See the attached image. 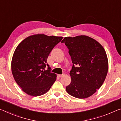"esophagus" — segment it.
I'll return each mask as SVG.
<instances>
[{"label":"esophagus","instance_id":"obj_1","mask_svg":"<svg viewBox=\"0 0 121 121\" xmlns=\"http://www.w3.org/2000/svg\"><path fill=\"white\" fill-rule=\"evenodd\" d=\"M65 75V74H61V75H59V78H62L63 76H64Z\"/></svg>","mask_w":121,"mask_h":121}]
</instances>
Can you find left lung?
I'll return each mask as SVG.
<instances>
[{"label": "left lung", "instance_id": "1", "mask_svg": "<svg viewBox=\"0 0 121 121\" xmlns=\"http://www.w3.org/2000/svg\"><path fill=\"white\" fill-rule=\"evenodd\" d=\"M61 43L69 49L73 63L71 81L66 87L70 95L85 99L102 85L108 70L106 52L96 40L86 35L65 37Z\"/></svg>", "mask_w": 121, "mask_h": 121}]
</instances>
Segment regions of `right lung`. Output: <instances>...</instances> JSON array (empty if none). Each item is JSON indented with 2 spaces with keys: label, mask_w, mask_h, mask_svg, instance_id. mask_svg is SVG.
I'll use <instances>...</instances> for the list:
<instances>
[{
  "label": "right lung",
  "mask_w": 121,
  "mask_h": 121,
  "mask_svg": "<svg viewBox=\"0 0 121 121\" xmlns=\"http://www.w3.org/2000/svg\"><path fill=\"white\" fill-rule=\"evenodd\" d=\"M62 36L43 34L30 35L21 42L13 55L11 69L15 81L27 94L38 96L50 89L56 79L47 64L48 56ZM48 67L45 70V67Z\"/></svg>",
  "instance_id": "1"
}]
</instances>
